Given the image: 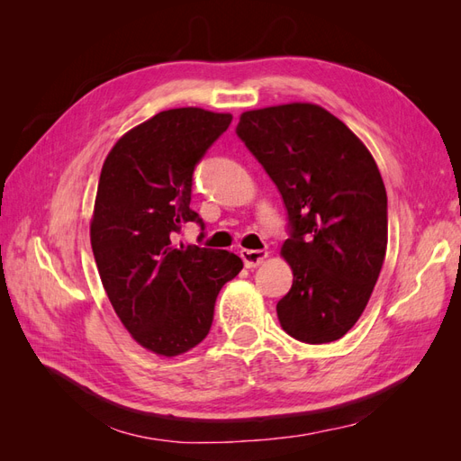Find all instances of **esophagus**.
I'll use <instances>...</instances> for the list:
<instances>
[{
	"instance_id": "esophagus-1",
	"label": "esophagus",
	"mask_w": 461,
	"mask_h": 461,
	"mask_svg": "<svg viewBox=\"0 0 461 461\" xmlns=\"http://www.w3.org/2000/svg\"><path fill=\"white\" fill-rule=\"evenodd\" d=\"M240 258L246 267L252 269L258 267L259 263H263V259L267 258V252H265V249H240Z\"/></svg>"
}]
</instances>
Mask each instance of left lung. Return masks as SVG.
Here are the masks:
<instances>
[{
	"instance_id": "left-lung-1",
	"label": "left lung",
	"mask_w": 461,
	"mask_h": 461,
	"mask_svg": "<svg viewBox=\"0 0 461 461\" xmlns=\"http://www.w3.org/2000/svg\"><path fill=\"white\" fill-rule=\"evenodd\" d=\"M236 134L278 188L294 281L276 315L292 339L327 344L364 313L388 240L386 190L369 149L315 104L246 111Z\"/></svg>"
}]
</instances>
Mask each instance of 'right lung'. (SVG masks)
<instances>
[{
	"label": "right lung",
	"mask_w": 461,
	"mask_h": 461,
	"mask_svg": "<svg viewBox=\"0 0 461 461\" xmlns=\"http://www.w3.org/2000/svg\"><path fill=\"white\" fill-rule=\"evenodd\" d=\"M230 113L161 111L129 131L104 161L90 222L92 252L107 298L132 339L173 357L200 344L222 285L242 259L227 249L176 246L192 212V176Z\"/></svg>",
	"instance_id": "right-lung-1"
}]
</instances>
